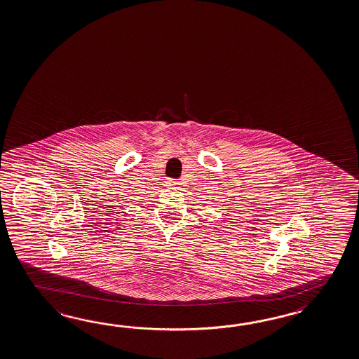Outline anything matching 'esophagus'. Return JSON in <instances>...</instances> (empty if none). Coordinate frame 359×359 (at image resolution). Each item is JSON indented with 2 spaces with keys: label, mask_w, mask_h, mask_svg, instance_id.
Returning a JSON list of instances; mask_svg holds the SVG:
<instances>
[{
  "label": "esophagus",
  "mask_w": 359,
  "mask_h": 359,
  "mask_svg": "<svg viewBox=\"0 0 359 359\" xmlns=\"http://www.w3.org/2000/svg\"><path fill=\"white\" fill-rule=\"evenodd\" d=\"M177 182H178V181H175V180H169V181H168V184H178Z\"/></svg>",
  "instance_id": "34e87169"
}]
</instances>
